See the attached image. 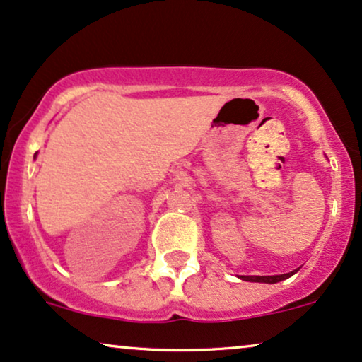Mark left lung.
Listing matches in <instances>:
<instances>
[{"label": "left lung", "instance_id": "8db88e82", "mask_svg": "<svg viewBox=\"0 0 362 362\" xmlns=\"http://www.w3.org/2000/svg\"><path fill=\"white\" fill-rule=\"evenodd\" d=\"M297 270L290 272V274H284V275H242L240 279L242 280H247V282H260V284H276V282H282V280L288 279V276H292L293 274H297Z\"/></svg>", "mask_w": 362, "mask_h": 362}]
</instances>
